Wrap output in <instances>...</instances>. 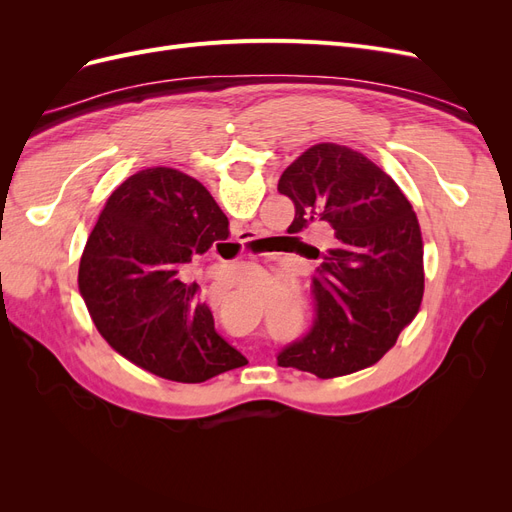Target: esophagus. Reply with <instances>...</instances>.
Instances as JSON below:
<instances>
[{"mask_svg": "<svg viewBox=\"0 0 512 512\" xmlns=\"http://www.w3.org/2000/svg\"><path fill=\"white\" fill-rule=\"evenodd\" d=\"M239 237H241V241H250L252 232H250V230H241V232H239Z\"/></svg>", "mask_w": 512, "mask_h": 512, "instance_id": "esophagus-1", "label": "esophagus"}]
</instances>
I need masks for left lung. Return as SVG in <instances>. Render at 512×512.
Listing matches in <instances>:
<instances>
[{
    "label": "left lung",
    "instance_id": "left-lung-1",
    "mask_svg": "<svg viewBox=\"0 0 512 512\" xmlns=\"http://www.w3.org/2000/svg\"><path fill=\"white\" fill-rule=\"evenodd\" d=\"M277 190L294 203L290 235L320 224L333 228L331 241L314 247V327L277 354V365L318 378L371 367L423 301V237L410 200L380 166L337 143L303 151Z\"/></svg>",
    "mask_w": 512,
    "mask_h": 512
}]
</instances>
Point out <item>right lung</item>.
Masks as SVG:
<instances>
[{
    "instance_id": "obj_1",
    "label": "right lung",
    "mask_w": 512,
    "mask_h": 512,
    "mask_svg": "<svg viewBox=\"0 0 512 512\" xmlns=\"http://www.w3.org/2000/svg\"><path fill=\"white\" fill-rule=\"evenodd\" d=\"M207 188L177 168L138 170L108 196L79 267V292L111 348L173 382H205L247 363L213 327L181 273L228 239Z\"/></svg>"
}]
</instances>
